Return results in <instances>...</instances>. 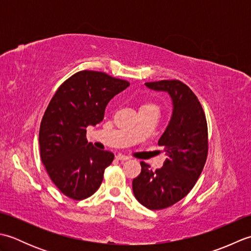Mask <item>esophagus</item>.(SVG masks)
I'll return each mask as SVG.
<instances>
[{
	"label": "esophagus",
	"instance_id": "esophagus-1",
	"mask_svg": "<svg viewBox=\"0 0 251 251\" xmlns=\"http://www.w3.org/2000/svg\"><path fill=\"white\" fill-rule=\"evenodd\" d=\"M115 158L119 159V161H127V159H129L128 156L123 155V154H117V155H115Z\"/></svg>",
	"mask_w": 251,
	"mask_h": 251
}]
</instances>
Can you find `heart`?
<instances>
[{"mask_svg": "<svg viewBox=\"0 0 251 251\" xmlns=\"http://www.w3.org/2000/svg\"><path fill=\"white\" fill-rule=\"evenodd\" d=\"M147 105H153V104H143L142 106H147Z\"/></svg>", "mask_w": 251, "mask_h": 251, "instance_id": "obj_1", "label": "heart"}]
</instances>
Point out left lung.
<instances>
[{"mask_svg":"<svg viewBox=\"0 0 251 251\" xmlns=\"http://www.w3.org/2000/svg\"><path fill=\"white\" fill-rule=\"evenodd\" d=\"M153 90L167 92L173 100V115L158 146L167 158L153 170L141 162V173L132 180V191L141 205L161 210L182 200L193 189L205 166L208 128L205 112L195 94L178 79L146 83Z\"/></svg>","mask_w":251,"mask_h":251,"instance_id":"1","label":"left lung"}]
</instances>
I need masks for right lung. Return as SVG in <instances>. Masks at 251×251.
<instances>
[{"label":"right lung","mask_w":251,"mask_h":251,"mask_svg":"<svg viewBox=\"0 0 251 251\" xmlns=\"http://www.w3.org/2000/svg\"><path fill=\"white\" fill-rule=\"evenodd\" d=\"M128 86L124 79L84 70L63 82L50 101L40 126V153L62 194L82 201L99 189L114 154L94 148L86 128L102 121L109 101Z\"/></svg>","instance_id":"1"}]
</instances>
